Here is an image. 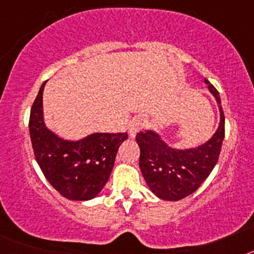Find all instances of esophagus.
<instances>
[{"mask_svg": "<svg viewBox=\"0 0 254 254\" xmlns=\"http://www.w3.org/2000/svg\"><path fill=\"white\" fill-rule=\"evenodd\" d=\"M142 127H143L142 121H134V122L131 123V127H129V134H131L132 137H134L136 133H137Z\"/></svg>", "mask_w": 254, "mask_h": 254, "instance_id": "esophagus-1", "label": "esophagus"}]
</instances>
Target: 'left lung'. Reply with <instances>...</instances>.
<instances>
[{
    "mask_svg": "<svg viewBox=\"0 0 254 254\" xmlns=\"http://www.w3.org/2000/svg\"><path fill=\"white\" fill-rule=\"evenodd\" d=\"M205 84L219 103L221 118L216 133L202 146L182 151L168 147L152 131L136 134L141 173L150 190L161 199L178 201L193 193L219 160L225 136V116L216 87L206 78Z\"/></svg>",
    "mask_w": 254,
    "mask_h": 254,
    "instance_id": "8db88e82",
    "label": "left lung"
}]
</instances>
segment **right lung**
Segmentation results:
<instances>
[{"label":"right lung","instance_id":"right-lung-1","mask_svg":"<svg viewBox=\"0 0 254 254\" xmlns=\"http://www.w3.org/2000/svg\"><path fill=\"white\" fill-rule=\"evenodd\" d=\"M46 82L31 105L29 118L31 145L47 181L64 197L86 201L99 194L113 169L127 133H94L77 142L61 140L46 128L42 98Z\"/></svg>","mask_w":254,"mask_h":254}]
</instances>
